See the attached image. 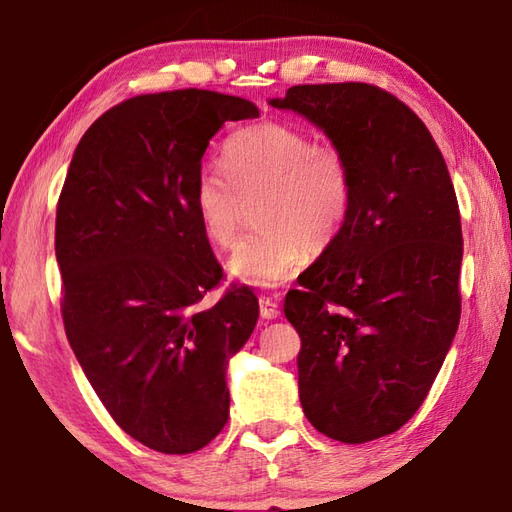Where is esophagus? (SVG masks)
<instances>
[{"label":"esophagus","mask_w":512,"mask_h":512,"mask_svg":"<svg viewBox=\"0 0 512 512\" xmlns=\"http://www.w3.org/2000/svg\"><path fill=\"white\" fill-rule=\"evenodd\" d=\"M259 314H262V318H266V320L277 318L280 316V302H277L275 298L262 296L259 298Z\"/></svg>","instance_id":"obj_1"}]
</instances>
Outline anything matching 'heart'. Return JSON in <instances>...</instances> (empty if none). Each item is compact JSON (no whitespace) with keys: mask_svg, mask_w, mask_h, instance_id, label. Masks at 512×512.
<instances>
[{"mask_svg":"<svg viewBox=\"0 0 512 512\" xmlns=\"http://www.w3.org/2000/svg\"><path fill=\"white\" fill-rule=\"evenodd\" d=\"M223 164H205L194 185L198 221L214 246H235L246 201L262 198L257 223L264 230L232 255L235 280L255 287L287 282L305 266L309 250H327L350 219L348 158L302 128L277 121L241 128L225 140Z\"/></svg>","mask_w":512,"mask_h":512,"instance_id":"obj_1","label":"heart"}]
</instances>
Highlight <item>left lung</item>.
Here are the masks:
<instances>
[{
	"instance_id": "8db88e82",
	"label": "left lung",
	"mask_w": 512,
	"mask_h": 512,
	"mask_svg": "<svg viewBox=\"0 0 512 512\" xmlns=\"http://www.w3.org/2000/svg\"><path fill=\"white\" fill-rule=\"evenodd\" d=\"M268 103L307 117L352 167L350 219L287 293L284 316L302 343L307 420L368 443L420 409L461 320L452 178L422 119L377 85H293Z\"/></svg>"
}]
</instances>
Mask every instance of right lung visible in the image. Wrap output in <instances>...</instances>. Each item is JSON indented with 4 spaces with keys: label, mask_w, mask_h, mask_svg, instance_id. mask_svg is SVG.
<instances>
[{
    "label": "right lung",
    "mask_w": 512,
    "mask_h": 512,
    "mask_svg": "<svg viewBox=\"0 0 512 512\" xmlns=\"http://www.w3.org/2000/svg\"><path fill=\"white\" fill-rule=\"evenodd\" d=\"M255 103L212 90L121 101L76 146L56 210L63 323L85 377L121 429L162 454H192L230 415L225 368L259 305L223 280L194 207L203 153Z\"/></svg>",
    "instance_id": "add662e5"
}]
</instances>
